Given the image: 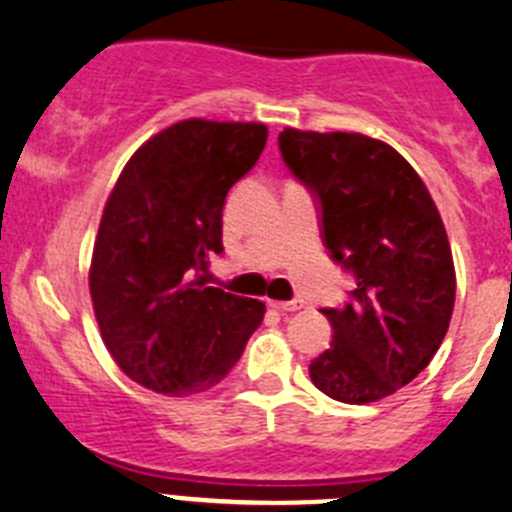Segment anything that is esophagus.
Instances as JSON below:
<instances>
[{
  "mask_svg": "<svg viewBox=\"0 0 512 512\" xmlns=\"http://www.w3.org/2000/svg\"><path fill=\"white\" fill-rule=\"evenodd\" d=\"M269 306H274V309L279 311H296L304 306V301L301 299H291V301H269Z\"/></svg>",
  "mask_w": 512,
  "mask_h": 512,
  "instance_id": "34e87169",
  "label": "esophagus"
}]
</instances>
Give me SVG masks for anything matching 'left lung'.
Instances as JSON below:
<instances>
[{
    "instance_id": "left-lung-1",
    "label": "left lung",
    "mask_w": 512,
    "mask_h": 512,
    "mask_svg": "<svg viewBox=\"0 0 512 512\" xmlns=\"http://www.w3.org/2000/svg\"><path fill=\"white\" fill-rule=\"evenodd\" d=\"M279 150L319 206L326 251L354 279L347 304L321 309L334 339L311 359V382L337 402H377L430 364L450 326L455 266L442 218L382 140L286 128Z\"/></svg>"
}]
</instances>
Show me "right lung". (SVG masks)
<instances>
[{"label": "right lung", "instance_id": "add662e5", "mask_svg": "<svg viewBox=\"0 0 512 512\" xmlns=\"http://www.w3.org/2000/svg\"><path fill=\"white\" fill-rule=\"evenodd\" d=\"M266 125L183 120L150 138L105 203L90 266L102 342L133 382L186 397L216 387L266 306L206 284L223 206L256 165Z\"/></svg>", "mask_w": 512, "mask_h": 512}]
</instances>
